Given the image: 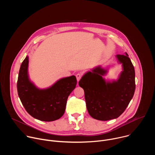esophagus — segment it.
<instances>
[{
    "label": "esophagus",
    "mask_w": 155,
    "mask_h": 155,
    "mask_svg": "<svg viewBox=\"0 0 155 155\" xmlns=\"http://www.w3.org/2000/svg\"><path fill=\"white\" fill-rule=\"evenodd\" d=\"M81 77H82V74L81 73H78L76 75V78H77V80L78 81L81 79Z\"/></svg>",
    "instance_id": "esophagus-1"
}]
</instances>
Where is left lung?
Returning a JSON list of instances; mask_svg holds the SVG:
<instances>
[{
  "mask_svg": "<svg viewBox=\"0 0 155 155\" xmlns=\"http://www.w3.org/2000/svg\"><path fill=\"white\" fill-rule=\"evenodd\" d=\"M117 58L123 67L117 81L106 83L102 77L106 71L98 67L84 74L78 83L84 90L88 113L98 120L107 121L119 117L134 94V65L127 53L117 54Z\"/></svg>",
  "mask_w": 155,
  "mask_h": 155,
  "instance_id": "left-lung-1",
  "label": "left lung"
}]
</instances>
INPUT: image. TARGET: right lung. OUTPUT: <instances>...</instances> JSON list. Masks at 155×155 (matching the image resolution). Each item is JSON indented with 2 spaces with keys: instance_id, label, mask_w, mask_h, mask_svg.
<instances>
[{
  "instance_id": "1",
  "label": "right lung",
  "mask_w": 155,
  "mask_h": 155,
  "mask_svg": "<svg viewBox=\"0 0 155 155\" xmlns=\"http://www.w3.org/2000/svg\"><path fill=\"white\" fill-rule=\"evenodd\" d=\"M28 56L22 62L19 71L17 90L22 104L27 112L35 119L52 121L64 114L67 100L75 89L77 79L74 75L61 78L51 87L39 90L28 78Z\"/></svg>"
}]
</instances>
